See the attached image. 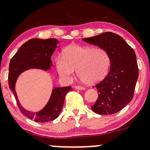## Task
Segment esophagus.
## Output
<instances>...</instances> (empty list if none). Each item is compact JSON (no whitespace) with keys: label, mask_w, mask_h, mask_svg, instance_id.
<instances>
[{"label":"esophagus","mask_w":150,"mask_h":150,"mask_svg":"<svg viewBox=\"0 0 150 150\" xmlns=\"http://www.w3.org/2000/svg\"><path fill=\"white\" fill-rule=\"evenodd\" d=\"M75 88L77 89V90H85L84 87H83V86H75Z\"/></svg>","instance_id":"obj_1"}]
</instances>
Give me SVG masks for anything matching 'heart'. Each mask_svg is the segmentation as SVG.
I'll return each instance as SVG.
<instances>
[{"mask_svg":"<svg viewBox=\"0 0 150 150\" xmlns=\"http://www.w3.org/2000/svg\"><path fill=\"white\" fill-rule=\"evenodd\" d=\"M110 57L102 48L69 45L63 51V57L56 59L59 75L71 79L75 69L81 82L87 85L97 83L107 75L110 67Z\"/></svg>","mask_w":150,"mask_h":150,"instance_id":"obj_1","label":"heart"}]
</instances>
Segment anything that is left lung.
<instances>
[{"instance_id": "1", "label": "left lung", "mask_w": 150, "mask_h": 150, "mask_svg": "<svg viewBox=\"0 0 150 150\" xmlns=\"http://www.w3.org/2000/svg\"><path fill=\"white\" fill-rule=\"evenodd\" d=\"M83 40L105 49L111 61L109 73L95 86L99 96L91 110L99 115L115 114L134 97L139 77L135 52L122 37L111 32Z\"/></svg>"}]
</instances>
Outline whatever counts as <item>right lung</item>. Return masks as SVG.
<instances>
[{
  "label": "right lung",
  "mask_w": 150,
  "mask_h": 150,
  "mask_svg": "<svg viewBox=\"0 0 150 150\" xmlns=\"http://www.w3.org/2000/svg\"><path fill=\"white\" fill-rule=\"evenodd\" d=\"M58 43L59 41L55 38L30 39L20 47L9 63L8 86L14 95L19 110L30 120L38 122H49L58 117L64 104V97L72 88L67 86L54 88L46 107L40 112H31L21 106L15 91V83L18 76L30 68L49 69L52 66L51 56Z\"/></svg>",
  "instance_id": "1"
}]
</instances>
